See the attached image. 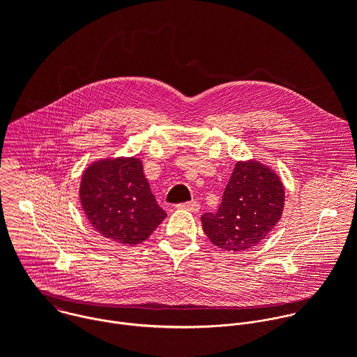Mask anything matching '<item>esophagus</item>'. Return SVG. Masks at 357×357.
Masks as SVG:
<instances>
[{
    "instance_id": "esophagus-1",
    "label": "esophagus",
    "mask_w": 357,
    "mask_h": 357,
    "mask_svg": "<svg viewBox=\"0 0 357 357\" xmlns=\"http://www.w3.org/2000/svg\"><path fill=\"white\" fill-rule=\"evenodd\" d=\"M176 208H178V209H182V211L192 212V213H196V212H199V209H200L199 203H197V202H195V200H192V202H186V203H181V205H178Z\"/></svg>"
}]
</instances>
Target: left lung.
Listing matches in <instances>:
<instances>
[{"instance_id":"1","label":"left lung","mask_w":357,"mask_h":357,"mask_svg":"<svg viewBox=\"0 0 357 357\" xmlns=\"http://www.w3.org/2000/svg\"><path fill=\"white\" fill-rule=\"evenodd\" d=\"M285 190L274 169L260 161H238L216 213L202 215L209 240L226 251H244L263 241L280 222Z\"/></svg>"}]
</instances>
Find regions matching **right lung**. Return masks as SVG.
<instances>
[{"instance_id": "obj_1", "label": "right lung", "mask_w": 357, "mask_h": 357, "mask_svg": "<svg viewBox=\"0 0 357 357\" xmlns=\"http://www.w3.org/2000/svg\"><path fill=\"white\" fill-rule=\"evenodd\" d=\"M80 203L96 231L134 245L167 218L151 192L139 158H105L90 164L80 181Z\"/></svg>"}]
</instances>
